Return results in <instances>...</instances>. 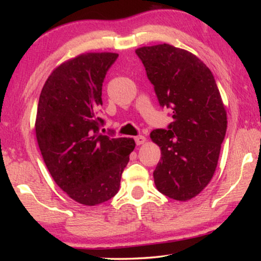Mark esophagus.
Wrapping results in <instances>:
<instances>
[{
  "label": "esophagus",
  "mask_w": 261,
  "mask_h": 261,
  "mask_svg": "<svg viewBox=\"0 0 261 261\" xmlns=\"http://www.w3.org/2000/svg\"><path fill=\"white\" fill-rule=\"evenodd\" d=\"M135 140H136V144L137 145H143L145 141H146V138H145L144 136H137L136 138H135Z\"/></svg>",
  "instance_id": "obj_1"
}]
</instances>
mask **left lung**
I'll return each mask as SVG.
<instances>
[{
	"label": "left lung",
	"instance_id": "1",
	"mask_svg": "<svg viewBox=\"0 0 261 261\" xmlns=\"http://www.w3.org/2000/svg\"><path fill=\"white\" fill-rule=\"evenodd\" d=\"M161 107L173 110L168 130L151 132L161 149L154 170L156 189L171 199H192L211 182L227 131V112L213 73L204 62L168 43L140 47Z\"/></svg>",
	"mask_w": 261,
	"mask_h": 261
}]
</instances>
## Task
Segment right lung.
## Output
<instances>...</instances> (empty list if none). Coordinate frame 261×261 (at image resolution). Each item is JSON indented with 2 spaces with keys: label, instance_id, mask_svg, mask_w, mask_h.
Returning a JSON list of instances; mask_svg holds the SVG:
<instances>
[{
  "label": "right lung",
  "instance_id": "add662e5",
  "mask_svg": "<svg viewBox=\"0 0 261 261\" xmlns=\"http://www.w3.org/2000/svg\"><path fill=\"white\" fill-rule=\"evenodd\" d=\"M116 53H86L53 70L39 98L35 135L47 169L74 201L95 206L120 190L136 146L99 134L102 83Z\"/></svg>",
  "mask_w": 261,
  "mask_h": 261
}]
</instances>
